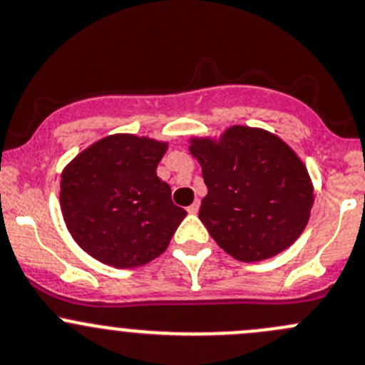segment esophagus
I'll use <instances>...</instances> for the list:
<instances>
[{
  "label": "esophagus",
  "instance_id": "34e87169",
  "mask_svg": "<svg viewBox=\"0 0 365 365\" xmlns=\"http://www.w3.org/2000/svg\"><path fill=\"white\" fill-rule=\"evenodd\" d=\"M198 209H200V202L195 200L193 204H191L190 207H187L186 210H187V212H190V214H197V212H198Z\"/></svg>",
  "mask_w": 365,
  "mask_h": 365
}]
</instances>
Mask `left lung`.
I'll use <instances>...</instances> for the list:
<instances>
[{"instance_id":"8db88e82","label":"left lung","mask_w":365,"mask_h":365,"mask_svg":"<svg viewBox=\"0 0 365 365\" xmlns=\"http://www.w3.org/2000/svg\"><path fill=\"white\" fill-rule=\"evenodd\" d=\"M190 153L207 186L198 217L235 260L276 257L299 239L313 207V184L279 137L232 126L220 142L191 138Z\"/></svg>"}]
</instances>
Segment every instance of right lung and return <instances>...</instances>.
<instances>
[{"label": "right lung", "mask_w": 365, "mask_h": 365, "mask_svg": "<svg viewBox=\"0 0 365 365\" xmlns=\"http://www.w3.org/2000/svg\"><path fill=\"white\" fill-rule=\"evenodd\" d=\"M167 142L108 135L75 156L61 174V210L71 237L118 269L145 265L168 247L186 210L156 175Z\"/></svg>", "instance_id": "1"}]
</instances>
